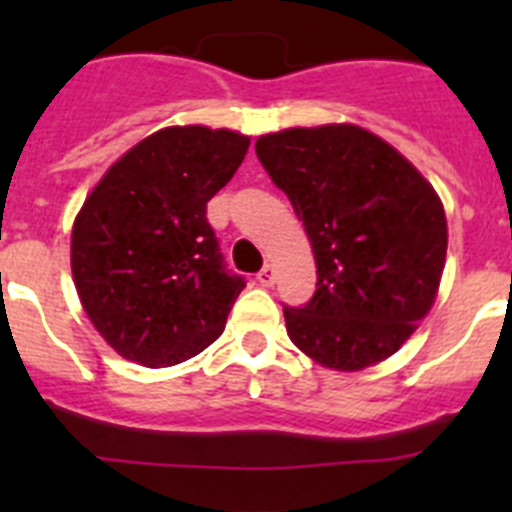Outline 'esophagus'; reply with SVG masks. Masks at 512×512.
Instances as JSON below:
<instances>
[{"mask_svg":"<svg viewBox=\"0 0 512 512\" xmlns=\"http://www.w3.org/2000/svg\"><path fill=\"white\" fill-rule=\"evenodd\" d=\"M256 282H259L261 287H271V284L277 282V269H274V266H271V264H266L264 269H261L259 274H256Z\"/></svg>","mask_w":512,"mask_h":512,"instance_id":"esophagus-1","label":"esophagus"}]
</instances>
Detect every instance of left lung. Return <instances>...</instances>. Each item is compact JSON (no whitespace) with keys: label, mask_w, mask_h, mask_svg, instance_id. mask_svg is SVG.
<instances>
[{"label":"left lung","mask_w":512,"mask_h":512,"mask_svg":"<svg viewBox=\"0 0 512 512\" xmlns=\"http://www.w3.org/2000/svg\"><path fill=\"white\" fill-rule=\"evenodd\" d=\"M256 156L310 238L318 289L284 307L302 354L338 372L387 359L436 300L446 215L408 158L359 125L261 135Z\"/></svg>","instance_id":"obj_1"}]
</instances>
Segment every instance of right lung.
<instances>
[{
	"mask_svg": "<svg viewBox=\"0 0 512 512\" xmlns=\"http://www.w3.org/2000/svg\"><path fill=\"white\" fill-rule=\"evenodd\" d=\"M248 143L223 128L158 130L107 169L76 215V292L125 359L182 364L223 333L246 282L225 269L207 202L233 179Z\"/></svg>",
	"mask_w": 512,
	"mask_h": 512,
	"instance_id": "right-lung-1",
	"label": "right lung"
}]
</instances>
